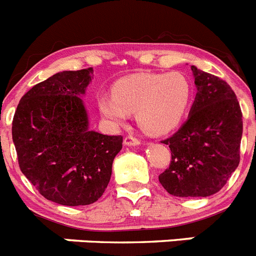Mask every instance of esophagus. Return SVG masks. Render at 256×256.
<instances>
[{
  "mask_svg": "<svg viewBox=\"0 0 256 256\" xmlns=\"http://www.w3.org/2000/svg\"><path fill=\"white\" fill-rule=\"evenodd\" d=\"M141 144V140L138 137H136V136H126V138H124V144L126 146H137V144Z\"/></svg>",
  "mask_w": 256,
  "mask_h": 256,
  "instance_id": "1",
  "label": "esophagus"
}]
</instances>
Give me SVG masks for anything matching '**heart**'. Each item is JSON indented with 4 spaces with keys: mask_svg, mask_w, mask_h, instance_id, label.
I'll list each match as a JSON object with an SVG mask.
<instances>
[{
    "mask_svg": "<svg viewBox=\"0 0 256 256\" xmlns=\"http://www.w3.org/2000/svg\"><path fill=\"white\" fill-rule=\"evenodd\" d=\"M194 88L180 73H138L119 79L112 94H104L98 108L114 126H123L130 112L144 132L165 134L183 122L191 106Z\"/></svg>",
    "mask_w": 256,
    "mask_h": 256,
    "instance_id": "b5f03b06",
    "label": "heart"
}]
</instances>
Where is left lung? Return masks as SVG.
<instances>
[{
    "label": "left lung",
    "instance_id": "8db88e82",
    "mask_svg": "<svg viewBox=\"0 0 256 256\" xmlns=\"http://www.w3.org/2000/svg\"><path fill=\"white\" fill-rule=\"evenodd\" d=\"M198 87L188 119L162 141L170 164L159 176L178 198H206L223 188L240 162L242 112L234 90L219 76L191 66Z\"/></svg>",
    "mask_w": 256,
    "mask_h": 256
}]
</instances>
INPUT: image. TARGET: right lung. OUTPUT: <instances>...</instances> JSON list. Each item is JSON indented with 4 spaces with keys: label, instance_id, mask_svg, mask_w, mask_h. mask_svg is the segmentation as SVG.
<instances>
[{
    "label": "right lung",
    "instance_id": "right-lung-1",
    "mask_svg": "<svg viewBox=\"0 0 256 256\" xmlns=\"http://www.w3.org/2000/svg\"><path fill=\"white\" fill-rule=\"evenodd\" d=\"M92 68L61 72L22 97L12 119L20 170L40 195L66 206L94 204L112 177L122 136L88 130L80 98Z\"/></svg>",
    "mask_w": 256,
    "mask_h": 256
}]
</instances>
